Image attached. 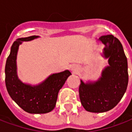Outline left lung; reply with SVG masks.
<instances>
[{"label":"left lung","instance_id":"8db88e82","mask_svg":"<svg viewBox=\"0 0 132 132\" xmlns=\"http://www.w3.org/2000/svg\"><path fill=\"white\" fill-rule=\"evenodd\" d=\"M100 40L105 44L104 54L110 66L102 71L97 82L80 80L79 96L81 104L91 112H105L116 106L127 90L129 80L127 59L122 44L113 35H104Z\"/></svg>","mask_w":132,"mask_h":132}]
</instances>
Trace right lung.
Listing matches in <instances>:
<instances>
[{
	"instance_id": "right-lung-1",
	"label": "right lung",
	"mask_w": 132,
	"mask_h": 132,
	"mask_svg": "<svg viewBox=\"0 0 132 132\" xmlns=\"http://www.w3.org/2000/svg\"><path fill=\"white\" fill-rule=\"evenodd\" d=\"M38 37L30 36L19 38L13 42L10 55L6 61L5 86L11 98L28 113L44 114L49 112L54 108L59 91L66 82L71 72L66 70L51 75L43 83L36 86L22 83L19 80L16 71V57L20 44Z\"/></svg>"
}]
</instances>
